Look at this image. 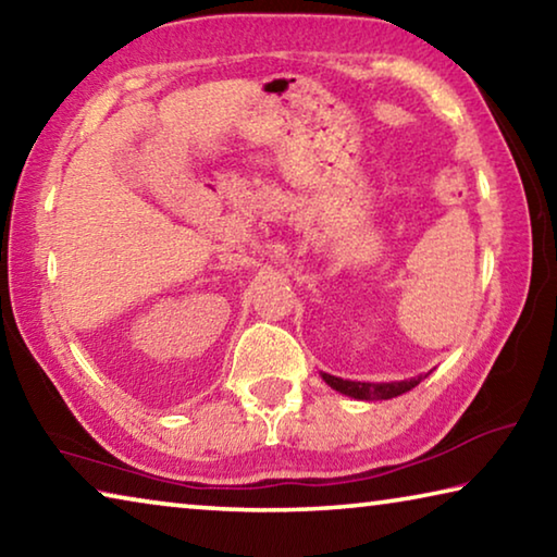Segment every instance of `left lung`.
Wrapping results in <instances>:
<instances>
[{"instance_id": "obj_1", "label": "left lung", "mask_w": 557, "mask_h": 557, "mask_svg": "<svg viewBox=\"0 0 557 557\" xmlns=\"http://www.w3.org/2000/svg\"><path fill=\"white\" fill-rule=\"evenodd\" d=\"M322 379L332 385L334 391L348 395V398L356 400H391L398 398V395L412 391L420 381L428 379V373H420L418 379H408V381H393V383H361V381H344L336 379V375L322 373Z\"/></svg>"}]
</instances>
